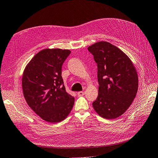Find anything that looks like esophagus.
<instances>
[{"label": "esophagus", "mask_w": 158, "mask_h": 158, "mask_svg": "<svg viewBox=\"0 0 158 158\" xmlns=\"http://www.w3.org/2000/svg\"><path fill=\"white\" fill-rule=\"evenodd\" d=\"M77 94L78 96H82V95H84L85 94V92H82V91H81V92H78Z\"/></svg>", "instance_id": "34e87169"}]
</instances>
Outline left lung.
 I'll list each match as a JSON object with an SVG mask.
<instances>
[{
    "label": "left lung",
    "mask_w": 158,
    "mask_h": 158,
    "mask_svg": "<svg viewBox=\"0 0 158 158\" xmlns=\"http://www.w3.org/2000/svg\"><path fill=\"white\" fill-rule=\"evenodd\" d=\"M88 50L98 66V96L93 107L103 118H115L127 111L136 97V69L127 55L107 41L98 42Z\"/></svg>",
    "instance_id": "left-lung-1"
}]
</instances>
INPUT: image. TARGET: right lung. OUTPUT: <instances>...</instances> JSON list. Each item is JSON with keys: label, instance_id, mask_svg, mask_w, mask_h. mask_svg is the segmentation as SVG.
Wrapping results in <instances>:
<instances>
[{"label": "right lung", "instance_id": "obj_1", "mask_svg": "<svg viewBox=\"0 0 158 158\" xmlns=\"http://www.w3.org/2000/svg\"><path fill=\"white\" fill-rule=\"evenodd\" d=\"M69 50L45 49L33 57L22 76L23 96L31 109L42 119L59 123L69 115L74 98L66 92L62 66Z\"/></svg>", "mask_w": 158, "mask_h": 158}]
</instances>
